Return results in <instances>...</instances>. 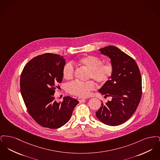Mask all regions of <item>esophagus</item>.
<instances>
[{"label": "esophagus", "mask_w": 160, "mask_h": 160, "mask_svg": "<svg viewBox=\"0 0 160 160\" xmlns=\"http://www.w3.org/2000/svg\"><path fill=\"white\" fill-rule=\"evenodd\" d=\"M78 101H79V102H82V101H83L85 100V98H81V97H78Z\"/></svg>", "instance_id": "34e87169"}]
</instances>
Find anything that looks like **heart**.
<instances>
[{
	"label": "heart",
	"instance_id": "b5f03b06",
	"mask_svg": "<svg viewBox=\"0 0 160 160\" xmlns=\"http://www.w3.org/2000/svg\"><path fill=\"white\" fill-rule=\"evenodd\" d=\"M88 69V79H92L100 85L108 83L114 74V67L110 62L102 63L101 59L92 55H88L73 62ZM75 67L71 62L66 63L62 68L63 77L66 80H70L74 75ZM96 87L93 80L84 82L74 81L68 84L67 91L69 93L80 97H86L89 95L92 91Z\"/></svg>",
	"mask_w": 160,
	"mask_h": 160
}]
</instances>
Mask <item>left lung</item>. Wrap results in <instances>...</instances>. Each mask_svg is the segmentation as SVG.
Returning <instances> with one entry per match:
<instances>
[{
  "label": "left lung",
  "mask_w": 160,
  "mask_h": 160,
  "mask_svg": "<svg viewBox=\"0 0 160 160\" xmlns=\"http://www.w3.org/2000/svg\"><path fill=\"white\" fill-rule=\"evenodd\" d=\"M101 54L109 56L114 65L111 80L99 92L112 98L96 112L97 118L104 123L116 126L126 122L134 113L142 94V78L136 61L114 46L99 49Z\"/></svg>",
  "instance_id": "obj_1"
}]
</instances>
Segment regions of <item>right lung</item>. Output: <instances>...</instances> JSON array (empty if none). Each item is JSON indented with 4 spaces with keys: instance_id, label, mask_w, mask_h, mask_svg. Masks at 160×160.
Returning <instances> with one entry per match:
<instances>
[{
    "instance_id": "add662e5",
    "label": "right lung",
    "mask_w": 160,
    "mask_h": 160,
    "mask_svg": "<svg viewBox=\"0 0 160 160\" xmlns=\"http://www.w3.org/2000/svg\"><path fill=\"white\" fill-rule=\"evenodd\" d=\"M65 59L59 54L44 53L31 59L23 68L20 91L29 114L39 125L57 129L68 122L79 102L64 97L58 102L53 95L63 78Z\"/></svg>"
}]
</instances>
